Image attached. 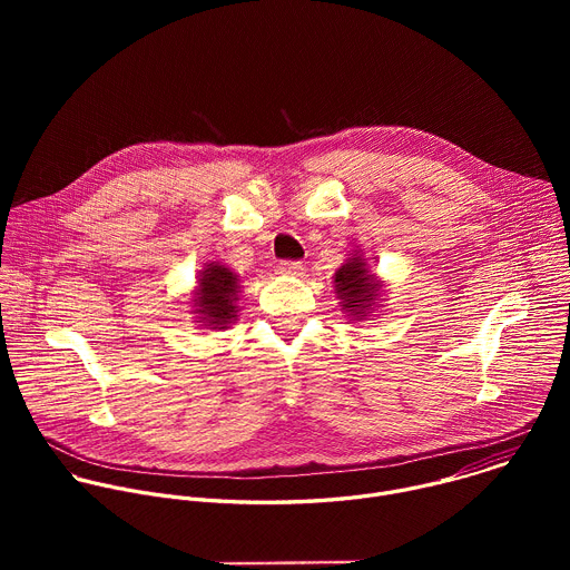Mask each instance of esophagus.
<instances>
[{"label": "esophagus", "mask_w": 570, "mask_h": 570, "mask_svg": "<svg viewBox=\"0 0 570 570\" xmlns=\"http://www.w3.org/2000/svg\"><path fill=\"white\" fill-rule=\"evenodd\" d=\"M282 275H286V277H297V275H302V264L299 262H282L279 264V268H277Z\"/></svg>", "instance_id": "esophagus-1"}]
</instances>
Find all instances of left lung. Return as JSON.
Here are the masks:
<instances>
[{
    "mask_svg": "<svg viewBox=\"0 0 570 570\" xmlns=\"http://www.w3.org/2000/svg\"><path fill=\"white\" fill-rule=\"evenodd\" d=\"M334 286L341 306L356 320H365V315L374 311L381 295V284L370 273L365 259H361L358 255L350 257L347 264L336 271Z\"/></svg>",
    "mask_w": 570,
    "mask_h": 570,
    "instance_id": "left-lung-1",
    "label": "left lung"
}]
</instances>
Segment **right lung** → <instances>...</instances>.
Here are the masks:
<instances>
[{
  "mask_svg": "<svg viewBox=\"0 0 570 570\" xmlns=\"http://www.w3.org/2000/svg\"><path fill=\"white\" fill-rule=\"evenodd\" d=\"M238 288L236 273L218 262L207 264L198 275V291L191 299L196 322H203L205 330H227L238 313Z\"/></svg>",
  "mask_w": 570,
  "mask_h": 570,
  "instance_id": "1",
  "label": "right lung"
}]
</instances>
